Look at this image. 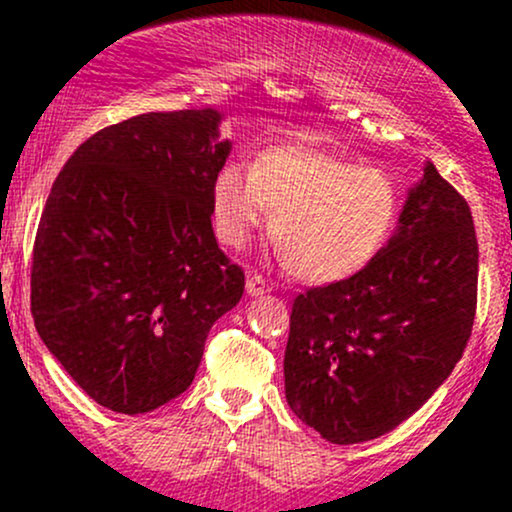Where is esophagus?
I'll list each match as a JSON object with an SVG mask.
<instances>
[{
  "label": "esophagus",
  "instance_id": "34e87169",
  "mask_svg": "<svg viewBox=\"0 0 512 512\" xmlns=\"http://www.w3.org/2000/svg\"><path fill=\"white\" fill-rule=\"evenodd\" d=\"M245 289H248V296H264V293L269 291V284L262 279V276L250 274L248 276V284H245Z\"/></svg>",
  "mask_w": 512,
  "mask_h": 512
}]
</instances>
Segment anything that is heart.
Masks as SVG:
<instances>
[{
  "label": "heart",
  "instance_id": "1",
  "mask_svg": "<svg viewBox=\"0 0 512 512\" xmlns=\"http://www.w3.org/2000/svg\"><path fill=\"white\" fill-rule=\"evenodd\" d=\"M272 211V236L291 272L310 284H339L383 252L397 226L395 180L358 161L274 146L252 161L226 163L211 182L216 240L240 250Z\"/></svg>",
  "mask_w": 512,
  "mask_h": 512
}]
</instances>
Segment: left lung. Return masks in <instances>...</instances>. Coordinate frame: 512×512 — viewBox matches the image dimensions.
<instances>
[{
	"label": "left lung",
	"instance_id": "obj_1",
	"mask_svg": "<svg viewBox=\"0 0 512 512\" xmlns=\"http://www.w3.org/2000/svg\"><path fill=\"white\" fill-rule=\"evenodd\" d=\"M472 211L431 161L361 274L296 296L286 402L337 445L397 428L452 373L477 313Z\"/></svg>",
	"mask_w": 512,
	"mask_h": 512
}]
</instances>
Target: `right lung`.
Wrapping results in <instances>:
<instances>
[{
    "mask_svg": "<svg viewBox=\"0 0 512 512\" xmlns=\"http://www.w3.org/2000/svg\"><path fill=\"white\" fill-rule=\"evenodd\" d=\"M221 120L175 110L101 129L64 163L40 216L35 330L117 414L182 395L211 325L243 298V269L211 228V182L231 154Z\"/></svg>",
    "mask_w": 512,
    "mask_h": 512,
    "instance_id": "obj_1",
    "label": "right lung"
}]
</instances>
